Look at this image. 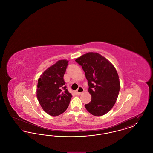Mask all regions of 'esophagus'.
<instances>
[{"label": "esophagus", "mask_w": 153, "mask_h": 153, "mask_svg": "<svg viewBox=\"0 0 153 153\" xmlns=\"http://www.w3.org/2000/svg\"><path fill=\"white\" fill-rule=\"evenodd\" d=\"M84 89L83 88V87H79V88L77 89V91H76V95H79L81 94V93H82L83 92H84Z\"/></svg>", "instance_id": "esophagus-1"}]
</instances>
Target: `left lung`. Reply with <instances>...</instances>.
<instances>
[{
	"instance_id": "left-lung-1",
	"label": "left lung",
	"mask_w": 153,
	"mask_h": 153,
	"mask_svg": "<svg viewBox=\"0 0 153 153\" xmlns=\"http://www.w3.org/2000/svg\"><path fill=\"white\" fill-rule=\"evenodd\" d=\"M85 73L88 92L92 96L85 104L94 116H102L113 107L120 90L119 76L114 65L100 54L90 52L76 59Z\"/></svg>"
}]
</instances>
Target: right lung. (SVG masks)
Segmentation results:
<instances>
[{
    "instance_id": "obj_1",
    "label": "right lung",
    "mask_w": 153,
    "mask_h": 153,
    "mask_svg": "<svg viewBox=\"0 0 153 153\" xmlns=\"http://www.w3.org/2000/svg\"><path fill=\"white\" fill-rule=\"evenodd\" d=\"M68 62L65 59L58 61L46 69L38 81V100L44 111L51 116H58L64 112L72 96L64 80Z\"/></svg>"
}]
</instances>
